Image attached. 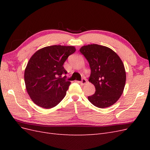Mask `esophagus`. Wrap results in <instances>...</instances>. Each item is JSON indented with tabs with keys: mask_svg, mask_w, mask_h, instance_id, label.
<instances>
[{
	"mask_svg": "<svg viewBox=\"0 0 150 150\" xmlns=\"http://www.w3.org/2000/svg\"><path fill=\"white\" fill-rule=\"evenodd\" d=\"M86 83H87V80H86V79H84V78H83V79H82V80L81 81L80 84H81V85H84Z\"/></svg>",
	"mask_w": 150,
	"mask_h": 150,
	"instance_id": "34e87169",
	"label": "esophagus"
}]
</instances>
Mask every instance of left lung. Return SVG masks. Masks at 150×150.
I'll return each instance as SVG.
<instances>
[{
    "mask_svg": "<svg viewBox=\"0 0 150 150\" xmlns=\"http://www.w3.org/2000/svg\"><path fill=\"white\" fill-rule=\"evenodd\" d=\"M79 51L89 62V81L96 89L88 100L99 108L112 106L123 93L126 83V71L120 57L110 48L98 44L84 46Z\"/></svg>",
    "mask_w": 150,
    "mask_h": 150,
    "instance_id": "1",
    "label": "left lung"
}]
</instances>
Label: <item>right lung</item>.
<instances>
[{
	"label": "right lung",
	"instance_id": "1",
	"mask_svg": "<svg viewBox=\"0 0 150 150\" xmlns=\"http://www.w3.org/2000/svg\"><path fill=\"white\" fill-rule=\"evenodd\" d=\"M74 46L54 45L36 51L27 64L24 81L33 101L40 107L49 109L57 106L64 98L71 84L66 80L67 71L63 67Z\"/></svg>",
	"mask_w": 150,
	"mask_h": 150
}]
</instances>
